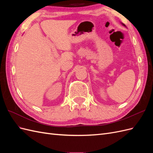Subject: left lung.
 Segmentation results:
<instances>
[{
  "mask_svg": "<svg viewBox=\"0 0 153 153\" xmlns=\"http://www.w3.org/2000/svg\"><path fill=\"white\" fill-rule=\"evenodd\" d=\"M123 25H124V26H125V25H124V24H123Z\"/></svg>",
  "mask_w": 153,
  "mask_h": 153,
  "instance_id": "left-lung-1",
  "label": "left lung"
}]
</instances>
